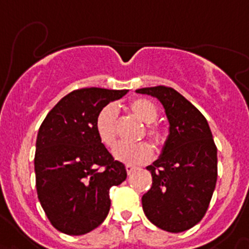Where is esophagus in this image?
Instances as JSON below:
<instances>
[{
    "instance_id": "obj_1",
    "label": "esophagus",
    "mask_w": 249,
    "mask_h": 249,
    "mask_svg": "<svg viewBox=\"0 0 249 249\" xmlns=\"http://www.w3.org/2000/svg\"><path fill=\"white\" fill-rule=\"evenodd\" d=\"M125 169H126L127 174H129V176H130L131 173H133L134 170L137 169V168H135V166H133V165H126V166H125Z\"/></svg>"
}]
</instances>
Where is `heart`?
<instances>
[{
  "label": "heart",
  "mask_w": 249,
  "mask_h": 249,
  "mask_svg": "<svg viewBox=\"0 0 249 249\" xmlns=\"http://www.w3.org/2000/svg\"><path fill=\"white\" fill-rule=\"evenodd\" d=\"M127 110L135 118L145 123L146 137L154 142L155 145H160L163 142L164 134L160 127L155 124V120L159 115V110L157 105L151 100L145 98H135L127 104ZM95 131L99 140L104 145L114 146L118 139V118L114 107L107 105L99 110L98 115L95 118ZM151 148L146 142L139 144H119L114 150L112 155L116 160L125 164H142L151 158Z\"/></svg>",
  "instance_id": "obj_1"
}]
</instances>
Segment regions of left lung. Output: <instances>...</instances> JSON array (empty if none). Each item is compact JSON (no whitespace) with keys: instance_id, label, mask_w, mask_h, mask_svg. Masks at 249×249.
<instances>
[{"instance_id":"8db88e82","label":"left lung","mask_w":249,"mask_h":249,"mask_svg":"<svg viewBox=\"0 0 249 249\" xmlns=\"http://www.w3.org/2000/svg\"><path fill=\"white\" fill-rule=\"evenodd\" d=\"M160 101L169 123L161 154L146 169L153 184L142 198V211L158 228L179 233L199 223L217 183V146L202 112L166 86L138 89Z\"/></svg>"}]
</instances>
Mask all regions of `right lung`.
Returning a JSON list of instances; mask_svg holds the SVG:
<instances>
[{
	"label": "right lung",
	"instance_id": "1",
	"mask_svg": "<svg viewBox=\"0 0 249 249\" xmlns=\"http://www.w3.org/2000/svg\"><path fill=\"white\" fill-rule=\"evenodd\" d=\"M127 90L101 88L70 92L51 109L36 139L38 200L57 231L81 235L100 226L110 211V188L126 179L123 163L99 140L95 118Z\"/></svg>",
	"mask_w": 249,
	"mask_h": 249
}]
</instances>
